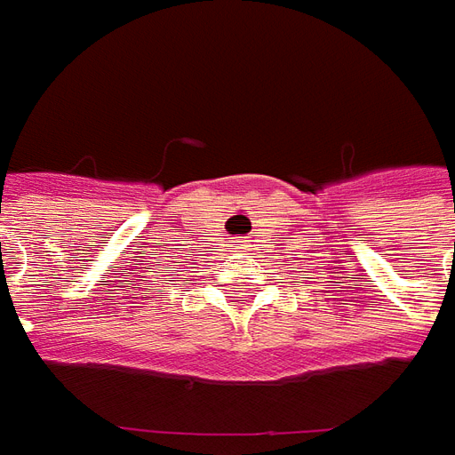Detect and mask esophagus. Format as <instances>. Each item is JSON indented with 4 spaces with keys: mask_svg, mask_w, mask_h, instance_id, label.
<instances>
[{
    "mask_svg": "<svg viewBox=\"0 0 455 455\" xmlns=\"http://www.w3.org/2000/svg\"><path fill=\"white\" fill-rule=\"evenodd\" d=\"M250 247V240H235V250H247Z\"/></svg>",
    "mask_w": 455,
    "mask_h": 455,
    "instance_id": "34e87169",
    "label": "esophagus"
}]
</instances>
